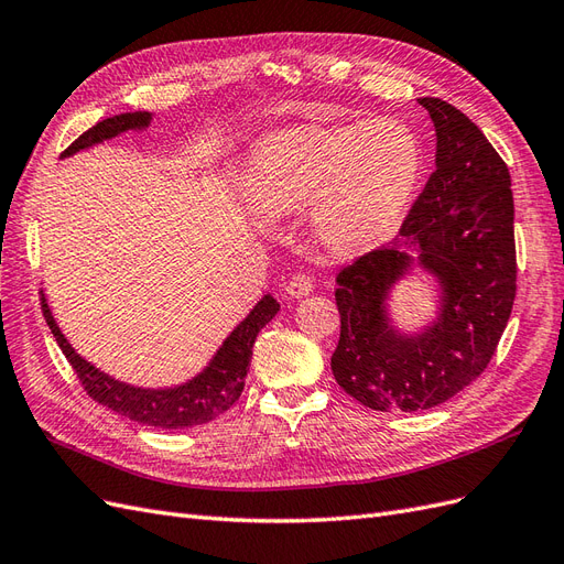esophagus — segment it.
Wrapping results in <instances>:
<instances>
[{"mask_svg": "<svg viewBox=\"0 0 564 564\" xmlns=\"http://www.w3.org/2000/svg\"><path fill=\"white\" fill-rule=\"evenodd\" d=\"M313 289H315V280L311 275H305V272H296V275L286 282V294L292 299L308 296Z\"/></svg>", "mask_w": 564, "mask_h": 564, "instance_id": "esophagus-1", "label": "esophagus"}]
</instances>
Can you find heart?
I'll return each mask as SVG.
<instances>
[{
	"mask_svg": "<svg viewBox=\"0 0 564 564\" xmlns=\"http://www.w3.org/2000/svg\"><path fill=\"white\" fill-rule=\"evenodd\" d=\"M423 172V145L395 117L338 127L286 129L259 145L247 197L268 216L313 204L324 242L360 247L402 218Z\"/></svg>",
	"mask_w": 564,
	"mask_h": 564,
	"instance_id": "1",
	"label": "heart"
}]
</instances>
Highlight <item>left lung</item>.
I'll return each mask as SVG.
<instances>
[{
	"label": "left lung",
	"instance_id": "8db88e82",
	"mask_svg": "<svg viewBox=\"0 0 564 564\" xmlns=\"http://www.w3.org/2000/svg\"><path fill=\"white\" fill-rule=\"evenodd\" d=\"M437 145L435 172L395 240L336 278V383L377 412H419L454 398L487 369L516 301L510 174L470 119L442 98H419ZM414 267L438 282L436 319L402 333L387 315L391 286Z\"/></svg>",
	"mask_w": 564,
	"mask_h": 564
}]
</instances>
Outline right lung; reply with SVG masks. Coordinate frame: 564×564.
Here are the masks:
<instances>
[{
  "mask_svg": "<svg viewBox=\"0 0 564 564\" xmlns=\"http://www.w3.org/2000/svg\"><path fill=\"white\" fill-rule=\"evenodd\" d=\"M150 119H152V112H145V110L108 117L104 122L91 127L89 131H84L79 139L63 152V158H70L79 150H87L91 145L110 141L124 131H143L148 129ZM42 311L51 334H54L56 344L67 357V362L73 365L77 379L82 381L84 390L89 392V398H94L98 404H104L112 409V412L122 414L135 423L176 431V429H195V425L209 423L216 416L228 412V409L240 400L249 362H251L253 340L265 324L278 315L280 303L270 294H265L259 303L253 305L251 313L228 334V338L220 344L209 365L191 381L174 388H141V386H131L108 377L106 371H100L98 367L84 360V357L70 346V340L65 338L54 315H51L44 294H42Z\"/></svg>",
  "mask_w": 564,
  "mask_h": 564,
  "instance_id": "obj_1",
  "label": "right lung"
}]
</instances>
